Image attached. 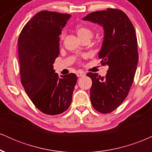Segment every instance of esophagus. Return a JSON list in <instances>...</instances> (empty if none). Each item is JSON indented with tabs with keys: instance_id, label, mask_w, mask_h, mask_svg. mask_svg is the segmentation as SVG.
<instances>
[{
	"instance_id": "34e87169",
	"label": "esophagus",
	"mask_w": 152,
	"mask_h": 152,
	"mask_svg": "<svg viewBox=\"0 0 152 152\" xmlns=\"http://www.w3.org/2000/svg\"><path fill=\"white\" fill-rule=\"evenodd\" d=\"M76 75H77L78 77H82V76H85V73L84 72H78L77 74H76Z\"/></svg>"
}]
</instances>
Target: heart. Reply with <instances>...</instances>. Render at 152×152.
Segmentation results:
<instances>
[{
	"instance_id": "heart-1",
	"label": "heart",
	"mask_w": 152,
	"mask_h": 152,
	"mask_svg": "<svg viewBox=\"0 0 152 152\" xmlns=\"http://www.w3.org/2000/svg\"><path fill=\"white\" fill-rule=\"evenodd\" d=\"M75 31H76V34L83 41L84 39H88L90 40V38L93 36L94 35V31L88 26H84V25H77L75 26ZM64 37V33L63 32L61 34L60 38L63 39Z\"/></svg>"
}]
</instances>
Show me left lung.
I'll list each match as a JSON object with an SVG mask.
<instances>
[{
    "mask_svg": "<svg viewBox=\"0 0 152 152\" xmlns=\"http://www.w3.org/2000/svg\"><path fill=\"white\" fill-rule=\"evenodd\" d=\"M102 26L104 37L99 58L108 66L105 77L88 73L92 80L90 99L92 106L109 114L125 100L134 81L138 64L137 38L133 24L121 10L107 8L91 13L83 18Z\"/></svg>",
    "mask_w": 152,
    "mask_h": 152,
    "instance_id": "1",
    "label": "left lung"
}]
</instances>
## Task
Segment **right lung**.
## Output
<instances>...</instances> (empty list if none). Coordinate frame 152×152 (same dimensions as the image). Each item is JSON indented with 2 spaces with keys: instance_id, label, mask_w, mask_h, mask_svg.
<instances>
[{
  "instance_id": "right-lung-1",
  "label": "right lung",
  "mask_w": 152,
  "mask_h": 152,
  "mask_svg": "<svg viewBox=\"0 0 152 152\" xmlns=\"http://www.w3.org/2000/svg\"><path fill=\"white\" fill-rule=\"evenodd\" d=\"M69 14L43 10L23 28L18 41L20 81L31 102L41 112L57 115L69 109L77 76L55 73L59 36Z\"/></svg>"
}]
</instances>
